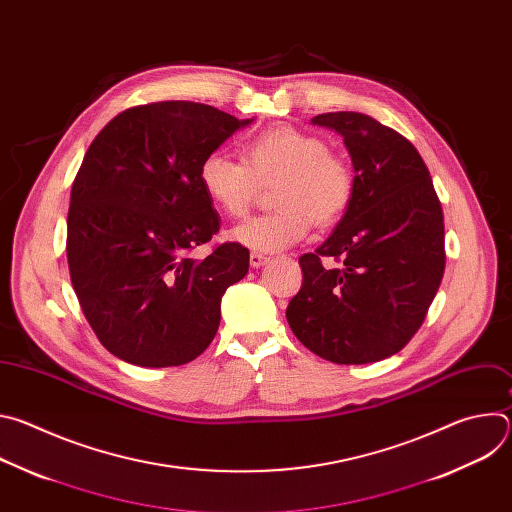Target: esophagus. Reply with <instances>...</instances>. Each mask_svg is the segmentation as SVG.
<instances>
[{
	"label": "esophagus",
	"instance_id": "1",
	"mask_svg": "<svg viewBox=\"0 0 512 512\" xmlns=\"http://www.w3.org/2000/svg\"><path fill=\"white\" fill-rule=\"evenodd\" d=\"M269 261V257L265 255V253H257V251H253L251 255H249V263H251V267H263L265 263Z\"/></svg>",
	"mask_w": 512,
	"mask_h": 512
}]
</instances>
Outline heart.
I'll return each instance as SVG.
<instances>
[{"mask_svg":"<svg viewBox=\"0 0 512 512\" xmlns=\"http://www.w3.org/2000/svg\"><path fill=\"white\" fill-rule=\"evenodd\" d=\"M279 208L233 229L231 239L257 253L285 249L304 239L314 223L334 225L352 200V174L328 145L291 125L261 131L245 145V164L210 152L198 166V182L214 208L241 218L249 212L257 182L273 180Z\"/></svg>","mask_w":512,"mask_h":512,"instance_id":"obj_1","label":"heart"}]
</instances>
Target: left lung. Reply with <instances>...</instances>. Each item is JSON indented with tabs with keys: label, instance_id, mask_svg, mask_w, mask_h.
Here are the masks:
<instances>
[{
	"label": "left lung",
	"instance_id": "left-lung-1",
	"mask_svg": "<svg viewBox=\"0 0 512 512\" xmlns=\"http://www.w3.org/2000/svg\"><path fill=\"white\" fill-rule=\"evenodd\" d=\"M354 168L352 200L334 233L300 257L304 283L287 322L314 354L367 364L399 352L419 330L446 267L444 212L413 143L377 119L322 113ZM322 256L343 261L326 270Z\"/></svg>",
	"mask_w": 512,
	"mask_h": 512
}]
</instances>
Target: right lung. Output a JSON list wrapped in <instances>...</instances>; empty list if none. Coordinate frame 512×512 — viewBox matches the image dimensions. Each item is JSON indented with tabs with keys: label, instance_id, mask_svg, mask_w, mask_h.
<instances>
[{
	"label": "right lung",
	"instance_id": "right-lung-1",
	"mask_svg": "<svg viewBox=\"0 0 512 512\" xmlns=\"http://www.w3.org/2000/svg\"><path fill=\"white\" fill-rule=\"evenodd\" d=\"M251 121L162 101L119 113L89 145L70 192L66 257L85 318L117 358L180 367L212 342L249 249L223 243L200 261L188 255L221 227L198 166Z\"/></svg>",
	"mask_w": 512,
	"mask_h": 512
}]
</instances>
